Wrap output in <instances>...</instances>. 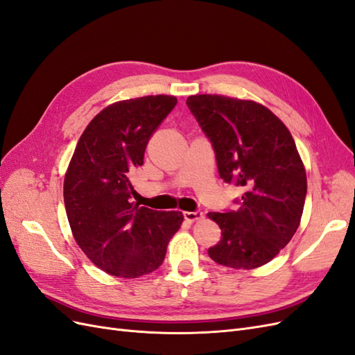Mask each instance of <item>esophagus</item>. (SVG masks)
I'll list each match as a JSON object with an SVG mask.
<instances>
[{"label":"esophagus","mask_w":355,"mask_h":355,"mask_svg":"<svg viewBox=\"0 0 355 355\" xmlns=\"http://www.w3.org/2000/svg\"><path fill=\"white\" fill-rule=\"evenodd\" d=\"M184 218L188 222H196V220L202 219L204 214H202V211H184Z\"/></svg>","instance_id":"obj_1"}]
</instances>
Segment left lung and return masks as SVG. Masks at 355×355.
<instances>
[{
	"label": "left lung",
	"mask_w": 355,
	"mask_h": 355,
	"mask_svg": "<svg viewBox=\"0 0 355 355\" xmlns=\"http://www.w3.org/2000/svg\"><path fill=\"white\" fill-rule=\"evenodd\" d=\"M187 103L213 144L220 179L244 189L239 210L207 213L222 230L209 256L234 270L271 262L299 228L306 197L305 166L292 135L254 101L194 94Z\"/></svg>",
	"instance_id": "1"
}]
</instances>
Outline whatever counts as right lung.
Segmentation results:
<instances>
[{"instance_id":"right-lung-1","label":"right lung","mask_w":355,"mask_h":355,"mask_svg":"<svg viewBox=\"0 0 355 355\" xmlns=\"http://www.w3.org/2000/svg\"><path fill=\"white\" fill-rule=\"evenodd\" d=\"M175 96L118 101L85 127L63 180L67 216L75 241L102 271L137 278L163 263L184 214L130 202V176L158 125L175 108Z\"/></svg>"}]
</instances>
